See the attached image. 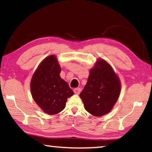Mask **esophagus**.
I'll list each match as a JSON object with an SVG mask.
<instances>
[{
  "label": "esophagus",
  "instance_id": "obj_1",
  "mask_svg": "<svg viewBox=\"0 0 152 152\" xmlns=\"http://www.w3.org/2000/svg\"><path fill=\"white\" fill-rule=\"evenodd\" d=\"M80 91H81V90L80 88H76L74 89V92L76 94H79L80 93Z\"/></svg>",
  "mask_w": 152,
  "mask_h": 152
}]
</instances>
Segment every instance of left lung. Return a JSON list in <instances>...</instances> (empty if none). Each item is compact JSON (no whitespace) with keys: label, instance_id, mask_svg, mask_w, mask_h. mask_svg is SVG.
Segmentation results:
<instances>
[{"label":"left lung","instance_id":"left-lung-1","mask_svg":"<svg viewBox=\"0 0 152 152\" xmlns=\"http://www.w3.org/2000/svg\"><path fill=\"white\" fill-rule=\"evenodd\" d=\"M121 82L109 64L99 59L90 70L87 83L80 94L85 109L93 116L109 113L116 103Z\"/></svg>","mask_w":152,"mask_h":152}]
</instances>
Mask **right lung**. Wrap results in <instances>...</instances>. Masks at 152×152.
<instances>
[{
  "instance_id": "right-lung-1",
  "label": "right lung",
  "mask_w": 152,
  "mask_h": 152,
  "mask_svg": "<svg viewBox=\"0 0 152 152\" xmlns=\"http://www.w3.org/2000/svg\"><path fill=\"white\" fill-rule=\"evenodd\" d=\"M61 68L55 56L45 58L38 66L31 80L33 99L43 112L56 115L66 107L68 98L74 94L60 76Z\"/></svg>"
}]
</instances>
